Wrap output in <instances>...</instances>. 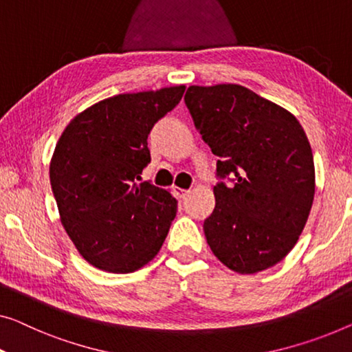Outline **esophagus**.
Returning <instances> with one entry per match:
<instances>
[{"instance_id":"1","label":"esophagus","mask_w":352,"mask_h":352,"mask_svg":"<svg viewBox=\"0 0 352 352\" xmlns=\"http://www.w3.org/2000/svg\"><path fill=\"white\" fill-rule=\"evenodd\" d=\"M175 194L178 199H186L188 194H190V190H182V188H175Z\"/></svg>"}]
</instances>
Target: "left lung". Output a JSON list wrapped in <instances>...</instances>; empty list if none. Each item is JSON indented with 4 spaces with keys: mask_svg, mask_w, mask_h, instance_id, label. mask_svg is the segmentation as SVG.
I'll list each match as a JSON object with an SVG mask.
<instances>
[{
    "mask_svg": "<svg viewBox=\"0 0 352 352\" xmlns=\"http://www.w3.org/2000/svg\"><path fill=\"white\" fill-rule=\"evenodd\" d=\"M185 102L218 156L214 208L204 221L213 254L237 274H258L286 258L314 197V162L291 112L235 83L192 85Z\"/></svg>",
    "mask_w": 352,
    "mask_h": 352,
    "instance_id": "left-lung-1",
    "label": "left lung"
}]
</instances>
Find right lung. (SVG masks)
I'll return each instance as SVG.
<instances>
[{"instance_id":"1","label":"right lung","mask_w":352,"mask_h":352,"mask_svg":"<svg viewBox=\"0 0 352 352\" xmlns=\"http://www.w3.org/2000/svg\"><path fill=\"white\" fill-rule=\"evenodd\" d=\"M185 85L124 93L76 115L50 161L60 221L88 264L129 274L155 258L177 214V199L138 183L150 162L148 134Z\"/></svg>"}]
</instances>
